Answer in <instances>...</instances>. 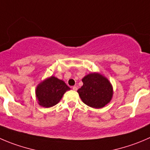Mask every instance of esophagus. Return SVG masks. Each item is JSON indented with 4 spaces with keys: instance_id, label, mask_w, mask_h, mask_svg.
I'll list each match as a JSON object with an SVG mask.
<instances>
[{
    "instance_id": "34e87169",
    "label": "esophagus",
    "mask_w": 150,
    "mask_h": 150,
    "mask_svg": "<svg viewBox=\"0 0 150 150\" xmlns=\"http://www.w3.org/2000/svg\"><path fill=\"white\" fill-rule=\"evenodd\" d=\"M72 89H73L74 91H77V90H78V87L74 86H72Z\"/></svg>"
}]
</instances>
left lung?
Segmentation results:
<instances>
[{
    "instance_id": "1",
    "label": "left lung",
    "mask_w": 150,
    "mask_h": 150,
    "mask_svg": "<svg viewBox=\"0 0 150 150\" xmlns=\"http://www.w3.org/2000/svg\"><path fill=\"white\" fill-rule=\"evenodd\" d=\"M82 81L83 85L78 92L86 105L100 108L110 101L113 88L107 78L99 73H91L84 77Z\"/></svg>"
}]
</instances>
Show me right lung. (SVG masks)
<instances>
[{"mask_svg": "<svg viewBox=\"0 0 150 150\" xmlns=\"http://www.w3.org/2000/svg\"><path fill=\"white\" fill-rule=\"evenodd\" d=\"M70 89L62 80L51 76L42 82L36 87V94L39 104L45 108H50L57 104L64 94Z\"/></svg>", "mask_w": 150, "mask_h": 150, "instance_id": "1", "label": "right lung"}]
</instances>
